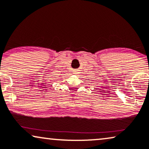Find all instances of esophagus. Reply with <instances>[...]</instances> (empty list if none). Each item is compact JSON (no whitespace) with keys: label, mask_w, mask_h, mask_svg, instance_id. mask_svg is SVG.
<instances>
[{"label":"esophagus","mask_w":149,"mask_h":149,"mask_svg":"<svg viewBox=\"0 0 149 149\" xmlns=\"http://www.w3.org/2000/svg\"><path fill=\"white\" fill-rule=\"evenodd\" d=\"M75 73H76V72H75Z\"/></svg>","instance_id":"1"}]
</instances>
